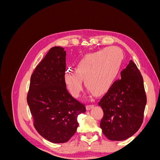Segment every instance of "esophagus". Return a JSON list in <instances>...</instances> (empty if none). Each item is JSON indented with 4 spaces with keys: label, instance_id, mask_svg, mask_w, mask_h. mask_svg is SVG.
<instances>
[{
    "label": "esophagus",
    "instance_id": "1",
    "mask_svg": "<svg viewBox=\"0 0 160 160\" xmlns=\"http://www.w3.org/2000/svg\"><path fill=\"white\" fill-rule=\"evenodd\" d=\"M93 107H94L93 105H87V109L90 110L91 109H92Z\"/></svg>",
    "mask_w": 160,
    "mask_h": 160
}]
</instances>
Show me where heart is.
<instances>
[{
    "mask_svg": "<svg viewBox=\"0 0 160 160\" xmlns=\"http://www.w3.org/2000/svg\"><path fill=\"white\" fill-rule=\"evenodd\" d=\"M124 55L118 47L90 53L77 62L75 71L67 70L64 81L70 93L77 98L85 85L94 95L105 93L114 83L119 75Z\"/></svg>",
    "mask_w": 160,
    "mask_h": 160,
    "instance_id": "heart-1",
    "label": "heart"
}]
</instances>
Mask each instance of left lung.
Here are the masks:
<instances>
[{
	"instance_id": "left-lung-1",
	"label": "left lung",
	"mask_w": 160,
	"mask_h": 160,
	"mask_svg": "<svg viewBox=\"0 0 160 160\" xmlns=\"http://www.w3.org/2000/svg\"><path fill=\"white\" fill-rule=\"evenodd\" d=\"M147 98L143 77L134 62L121 72V79L114 82L99 102L103 111L100 128L111 141H123L141 127Z\"/></svg>"
}]
</instances>
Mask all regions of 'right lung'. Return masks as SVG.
I'll use <instances>...</instances> for the list:
<instances>
[{
	"label": "right lung",
	"instance_id": "right-lung-1",
	"mask_svg": "<svg viewBox=\"0 0 160 160\" xmlns=\"http://www.w3.org/2000/svg\"><path fill=\"white\" fill-rule=\"evenodd\" d=\"M66 51L52 47L31 77L27 103L34 126L52 143L68 142L77 132V117L86 111L84 104L70 95L64 81Z\"/></svg>",
	"mask_w": 160,
	"mask_h": 160
}]
</instances>
